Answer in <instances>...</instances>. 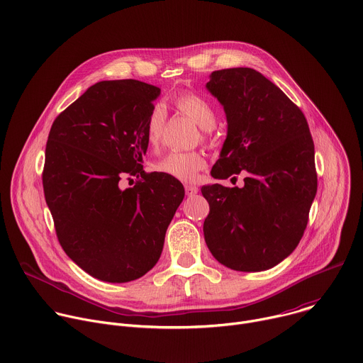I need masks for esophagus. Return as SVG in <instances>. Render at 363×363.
Wrapping results in <instances>:
<instances>
[{
    "mask_svg": "<svg viewBox=\"0 0 363 363\" xmlns=\"http://www.w3.org/2000/svg\"><path fill=\"white\" fill-rule=\"evenodd\" d=\"M198 192V188L196 186H194V185H185V194L188 195V196H192V195H195Z\"/></svg>",
    "mask_w": 363,
    "mask_h": 363,
    "instance_id": "34e87169",
    "label": "esophagus"
}]
</instances>
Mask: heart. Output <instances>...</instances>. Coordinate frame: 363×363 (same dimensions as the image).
I'll list each match as a JSON object with an SVG mask.
<instances>
[{
	"mask_svg": "<svg viewBox=\"0 0 363 363\" xmlns=\"http://www.w3.org/2000/svg\"><path fill=\"white\" fill-rule=\"evenodd\" d=\"M175 108L191 118L199 128H202V139L208 136L210 130L217 123V111L213 103L201 94L184 91L175 96ZM167 113L161 105H155L145 122V139L152 147H158L165 132ZM206 167L202 152L198 150H171L152 165L153 171L171 177L182 182H192L196 179L199 171Z\"/></svg>",
	"mask_w": 363,
	"mask_h": 363,
	"instance_id": "1",
	"label": "heart"
}]
</instances>
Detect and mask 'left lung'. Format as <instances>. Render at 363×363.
I'll list each match as a JSON object with an SVG mask.
<instances>
[{
	"label": "left lung",
	"instance_id": "1",
	"mask_svg": "<svg viewBox=\"0 0 363 363\" xmlns=\"http://www.w3.org/2000/svg\"><path fill=\"white\" fill-rule=\"evenodd\" d=\"M228 123L216 179L244 186L201 188L210 203L203 237L211 254L237 272L274 267L301 240L318 191L315 143L303 112L250 67L216 70L206 83Z\"/></svg>",
	"mask_w": 363,
	"mask_h": 363
}]
</instances>
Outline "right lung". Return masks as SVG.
<instances>
[{"mask_svg":"<svg viewBox=\"0 0 363 363\" xmlns=\"http://www.w3.org/2000/svg\"><path fill=\"white\" fill-rule=\"evenodd\" d=\"M160 93L133 79L99 82L48 133L43 188L59 242L101 281H132L158 263L185 195L178 179L143 171L145 122ZM122 179L135 185L123 190Z\"/></svg>","mask_w":363,"mask_h":363,"instance_id":"add662e5","label":"right lung"}]
</instances>
